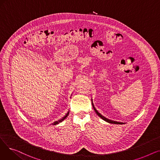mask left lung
<instances>
[{"label": "left lung", "instance_id": "obj_1", "mask_svg": "<svg viewBox=\"0 0 160 160\" xmlns=\"http://www.w3.org/2000/svg\"><path fill=\"white\" fill-rule=\"evenodd\" d=\"M92 105H93V109H94V110H95V112H96V113L100 117V118L101 119H102L103 120H104L105 121H106V122H110V123H112V124H124L123 122H117V121H112V120H110V119H108L107 118H106V117H104V116H102L101 114H100V113H98V111L96 110L95 109V108L94 107V105H93V104L92 103Z\"/></svg>", "mask_w": 160, "mask_h": 160}]
</instances>
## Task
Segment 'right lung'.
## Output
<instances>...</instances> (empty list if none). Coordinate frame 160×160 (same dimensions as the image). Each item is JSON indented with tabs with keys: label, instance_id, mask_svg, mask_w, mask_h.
<instances>
[{
	"label": "right lung",
	"instance_id": "add662e5",
	"mask_svg": "<svg viewBox=\"0 0 160 160\" xmlns=\"http://www.w3.org/2000/svg\"><path fill=\"white\" fill-rule=\"evenodd\" d=\"M68 115H69V112L68 113H67V114H66V115H65L63 117V118L62 119H61L60 120H59V121H55L54 123H52V124H54V125H56V124H58L59 122H62V121H63L65 118H66V117H67V116H68Z\"/></svg>",
	"mask_w": 160,
	"mask_h": 160
}]
</instances>
